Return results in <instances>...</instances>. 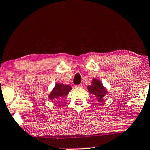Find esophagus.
I'll return each mask as SVG.
<instances>
[{
	"label": "esophagus",
	"mask_w": 150,
	"mask_h": 150,
	"mask_svg": "<svg viewBox=\"0 0 150 150\" xmlns=\"http://www.w3.org/2000/svg\"><path fill=\"white\" fill-rule=\"evenodd\" d=\"M82 87H83V86H82V85H81V84H80V85H75V88L76 89H80V88H82Z\"/></svg>",
	"instance_id": "esophagus-1"
}]
</instances>
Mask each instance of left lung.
Wrapping results in <instances>:
<instances>
[{
	"label": "left lung",
	"instance_id": "left-lung-1",
	"mask_svg": "<svg viewBox=\"0 0 150 150\" xmlns=\"http://www.w3.org/2000/svg\"><path fill=\"white\" fill-rule=\"evenodd\" d=\"M87 89L89 90V93L93 94L97 98L99 102L102 101V98L108 93L104 86L102 85L99 80L93 79L92 84L91 86H88Z\"/></svg>",
	"mask_w": 150,
	"mask_h": 150
}]
</instances>
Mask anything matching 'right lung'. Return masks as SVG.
I'll return each instance as SVG.
<instances>
[{"mask_svg":"<svg viewBox=\"0 0 150 150\" xmlns=\"http://www.w3.org/2000/svg\"><path fill=\"white\" fill-rule=\"evenodd\" d=\"M71 89V86L63 85L62 83H57L49 95V99L55 100L59 98H64L68 94Z\"/></svg>","mask_w":150,"mask_h":150,"instance_id":"add662e5","label":"right lung"}]
</instances>
